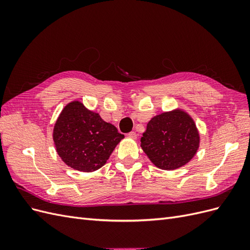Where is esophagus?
<instances>
[{
	"label": "esophagus",
	"instance_id": "34e87169",
	"mask_svg": "<svg viewBox=\"0 0 250 250\" xmlns=\"http://www.w3.org/2000/svg\"><path fill=\"white\" fill-rule=\"evenodd\" d=\"M128 137H130V138H132V139H137L138 133L135 132V131H130L129 133H128Z\"/></svg>",
	"mask_w": 250,
	"mask_h": 250
}]
</instances>
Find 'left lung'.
Returning <instances> with one entry per match:
<instances>
[{"label":"left lung","instance_id":"8db88e82","mask_svg":"<svg viewBox=\"0 0 250 250\" xmlns=\"http://www.w3.org/2000/svg\"><path fill=\"white\" fill-rule=\"evenodd\" d=\"M141 146L157 168L174 170L190 162L197 152L199 133L185 111L163 112L149 121Z\"/></svg>","mask_w":250,"mask_h":250}]
</instances>
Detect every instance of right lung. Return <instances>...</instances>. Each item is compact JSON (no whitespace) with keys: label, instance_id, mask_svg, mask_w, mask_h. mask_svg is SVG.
Returning a JSON list of instances; mask_svg holds the SVG:
<instances>
[{"label":"right lung","instance_id":"1","mask_svg":"<svg viewBox=\"0 0 250 250\" xmlns=\"http://www.w3.org/2000/svg\"><path fill=\"white\" fill-rule=\"evenodd\" d=\"M124 134L79 101L66 105L53 131L58 155L71 168L96 171L106 163Z\"/></svg>","mask_w":250,"mask_h":250}]
</instances>
